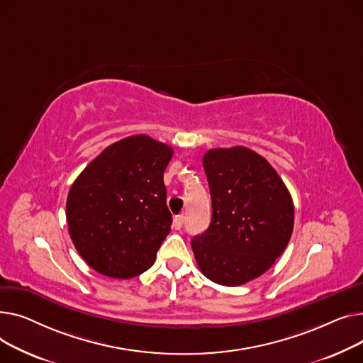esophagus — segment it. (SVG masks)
Wrapping results in <instances>:
<instances>
[{
	"label": "esophagus",
	"instance_id": "34e87169",
	"mask_svg": "<svg viewBox=\"0 0 363 363\" xmlns=\"http://www.w3.org/2000/svg\"><path fill=\"white\" fill-rule=\"evenodd\" d=\"M184 216H176L174 217V221H173V225L176 230H180L183 225H184Z\"/></svg>",
	"mask_w": 363,
	"mask_h": 363
}]
</instances>
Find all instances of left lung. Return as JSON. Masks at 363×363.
Returning <instances> with one entry per match:
<instances>
[{
  "mask_svg": "<svg viewBox=\"0 0 363 363\" xmlns=\"http://www.w3.org/2000/svg\"><path fill=\"white\" fill-rule=\"evenodd\" d=\"M212 218L191 239L202 274L221 286H242L262 275L291 238L294 206L271 164L245 146L209 149L202 158Z\"/></svg>",
  "mask_w": 363,
  "mask_h": 363,
  "instance_id": "left-lung-1",
  "label": "left lung"
}]
</instances>
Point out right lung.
Returning <instances> with one entry per match:
<instances>
[{"instance_id":"obj_1","label":"right lung","mask_w":363,"mask_h":363,"mask_svg":"<svg viewBox=\"0 0 363 363\" xmlns=\"http://www.w3.org/2000/svg\"><path fill=\"white\" fill-rule=\"evenodd\" d=\"M172 157V146L135 135L105 147L72 184L69 233L96 272L127 280L154 265L173 221L164 184Z\"/></svg>"}]
</instances>
